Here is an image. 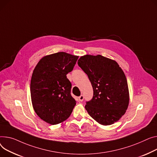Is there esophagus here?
<instances>
[{"label": "esophagus", "instance_id": "obj_1", "mask_svg": "<svg viewBox=\"0 0 157 157\" xmlns=\"http://www.w3.org/2000/svg\"><path fill=\"white\" fill-rule=\"evenodd\" d=\"M78 98H79V100L80 101H82L83 100H84V96H83L82 95H80V96L78 97Z\"/></svg>", "mask_w": 157, "mask_h": 157}]
</instances>
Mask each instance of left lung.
<instances>
[{"instance_id": "obj_1", "label": "left lung", "mask_w": 157, "mask_h": 157, "mask_svg": "<svg viewBox=\"0 0 157 157\" xmlns=\"http://www.w3.org/2000/svg\"><path fill=\"white\" fill-rule=\"evenodd\" d=\"M78 64L88 75L93 90V98L85 105L90 116L103 126L119 121L129 101L127 79L119 64L101 55L82 56Z\"/></svg>"}]
</instances>
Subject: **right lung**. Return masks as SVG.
Here are the masks:
<instances>
[{
	"mask_svg": "<svg viewBox=\"0 0 157 157\" xmlns=\"http://www.w3.org/2000/svg\"><path fill=\"white\" fill-rule=\"evenodd\" d=\"M78 56L58 52L44 57L36 66L30 92L38 116L52 125L66 121L76 101L71 96V82L66 75L74 68Z\"/></svg>",
	"mask_w": 157,
	"mask_h": 157,
	"instance_id": "add662e5",
	"label": "right lung"
}]
</instances>
